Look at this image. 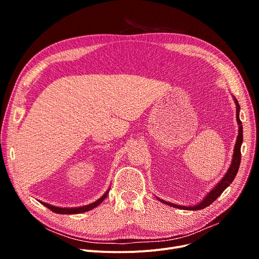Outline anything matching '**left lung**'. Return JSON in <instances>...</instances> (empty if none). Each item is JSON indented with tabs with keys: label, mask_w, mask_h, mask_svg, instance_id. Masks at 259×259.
Segmentation results:
<instances>
[{
	"label": "left lung",
	"mask_w": 259,
	"mask_h": 259,
	"mask_svg": "<svg viewBox=\"0 0 259 259\" xmlns=\"http://www.w3.org/2000/svg\"><path fill=\"white\" fill-rule=\"evenodd\" d=\"M234 103L236 105V119H237V124H238V135H237V139H236V143L234 146V152H233V158L232 161H231V165L228 169V171L226 172V174L224 175V178L216 184V186H214L211 190L210 192H208L206 194V196L202 198V200H200L196 205L193 206H181V205H176V203L173 202H169L166 201L161 198H158L156 196V198L161 201L162 203H166V205L173 207V208H179L182 210H201V209H205L206 207L210 206L211 203L219 197L225 190L230 186V184L232 183L235 179V176L237 174V171L239 169V165H240V148H241V144H242V125H241V121L239 118V111H240V107L239 104L237 102V100L235 99V97H233Z\"/></svg>",
	"instance_id": "8db88e82"
}]
</instances>
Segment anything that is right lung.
I'll return each instance as SVG.
<instances>
[{"label":"right lung","mask_w":259,"mask_h":259,"mask_svg":"<svg viewBox=\"0 0 259 259\" xmlns=\"http://www.w3.org/2000/svg\"><path fill=\"white\" fill-rule=\"evenodd\" d=\"M109 191H110V188H108L107 191L104 193V195L102 197H100L97 201L94 202H91L89 203V205H86V206H81V207H74V208H62V207H56V206H52L50 205V203H47V202H44V201H40L43 203V205L45 207H47L48 209H50L51 211L56 212V213H59V214H78V213H84V212H87V211H90L92 209H94L95 207H98L99 205H101V202H103V200L107 197Z\"/></svg>","instance_id":"obj_1"}]
</instances>
